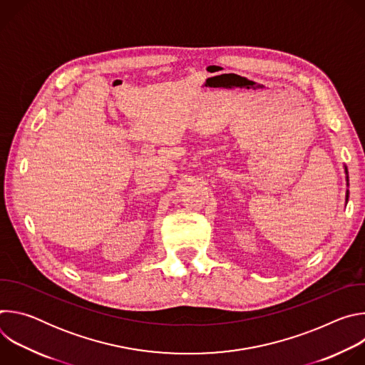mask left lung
<instances>
[{
  "label": "left lung",
  "instance_id": "obj_1",
  "mask_svg": "<svg viewBox=\"0 0 365 365\" xmlns=\"http://www.w3.org/2000/svg\"><path fill=\"white\" fill-rule=\"evenodd\" d=\"M345 173L348 175V170H346V168H345ZM346 185H348V176H346ZM348 195H349V192L346 190V200H348Z\"/></svg>",
  "mask_w": 365,
  "mask_h": 365
}]
</instances>
